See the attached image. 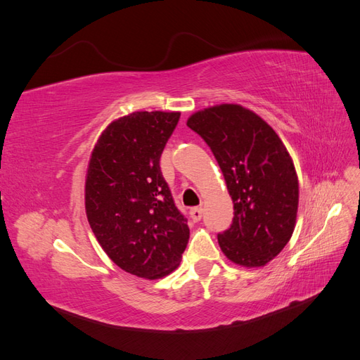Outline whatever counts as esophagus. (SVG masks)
<instances>
[{"instance_id":"obj_1","label":"esophagus","mask_w":360,"mask_h":360,"mask_svg":"<svg viewBox=\"0 0 360 360\" xmlns=\"http://www.w3.org/2000/svg\"><path fill=\"white\" fill-rule=\"evenodd\" d=\"M191 217L193 219V222L201 221V217H202V207H193V209L191 210Z\"/></svg>"}]
</instances>
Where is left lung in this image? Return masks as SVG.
Instances as JSON below:
<instances>
[{
  "instance_id": "1",
  "label": "left lung",
  "mask_w": 360,
  "mask_h": 360,
  "mask_svg": "<svg viewBox=\"0 0 360 360\" xmlns=\"http://www.w3.org/2000/svg\"><path fill=\"white\" fill-rule=\"evenodd\" d=\"M186 124L213 151L234 204L231 226L217 236L222 252L238 266H266L288 243L297 217L299 180L284 143L242 105L204 108Z\"/></svg>"
}]
</instances>
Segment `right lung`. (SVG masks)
I'll return each instance as SVG.
<instances>
[{
  "mask_svg": "<svg viewBox=\"0 0 360 360\" xmlns=\"http://www.w3.org/2000/svg\"><path fill=\"white\" fill-rule=\"evenodd\" d=\"M180 112L136 111L108 126L91 151L85 212L102 249L138 278L159 279L180 264L188 219L162 176L160 155Z\"/></svg>",
  "mask_w": 360,
  "mask_h": 360,
  "instance_id": "add662e5",
  "label": "right lung"
}]
</instances>
